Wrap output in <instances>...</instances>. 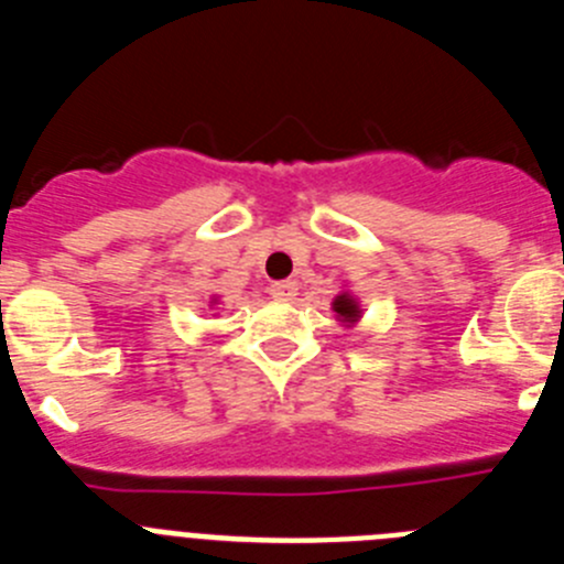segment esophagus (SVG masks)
I'll return each instance as SVG.
<instances>
[{"label":"esophagus","instance_id":"1","mask_svg":"<svg viewBox=\"0 0 564 564\" xmlns=\"http://www.w3.org/2000/svg\"><path fill=\"white\" fill-rule=\"evenodd\" d=\"M296 282L293 279H285V282H273L271 285V296L276 299V302H291L293 296H296Z\"/></svg>","mask_w":564,"mask_h":564}]
</instances>
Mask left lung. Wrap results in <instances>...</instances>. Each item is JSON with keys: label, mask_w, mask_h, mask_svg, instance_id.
I'll return each instance as SVG.
<instances>
[{"label": "left lung", "mask_w": 564, "mask_h": 564, "mask_svg": "<svg viewBox=\"0 0 564 564\" xmlns=\"http://www.w3.org/2000/svg\"><path fill=\"white\" fill-rule=\"evenodd\" d=\"M333 313H336V322H341L344 327H352L358 325V318H361L364 311H361V302H358L347 288H344V291L333 299Z\"/></svg>", "instance_id": "obj_1"}]
</instances>
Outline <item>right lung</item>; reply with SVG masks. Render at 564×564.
I'll use <instances>...</instances> for the list:
<instances>
[{"mask_svg":"<svg viewBox=\"0 0 564 564\" xmlns=\"http://www.w3.org/2000/svg\"><path fill=\"white\" fill-rule=\"evenodd\" d=\"M214 305H220V296H212V302H208V307H214Z\"/></svg>","mask_w":564,"mask_h":564,"instance_id":"1","label":"right lung"}]
</instances>
